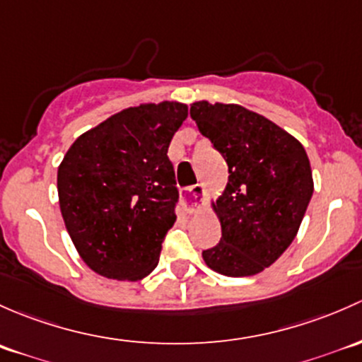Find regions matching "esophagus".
Masks as SVG:
<instances>
[{
  "mask_svg": "<svg viewBox=\"0 0 362 362\" xmlns=\"http://www.w3.org/2000/svg\"><path fill=\"white\" fill-rule=\"evenodd\" d=\"M182 204H185V211L188 214H193V212L199 211L204 204V186H189L185 192V195H182Z\"/></svg>",
  "mask_w": 362,
  "mask_h": 362,
  "instance_id": "34e87169",
  "label": "esophagus"
}]
</instances>
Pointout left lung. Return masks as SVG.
<instances>
[{
	"mask_svg": "<svg viewBox=\"0 0 362 362\" xmlns=\"http://www.w3.org/2000/svg\"><path fill=\"white\" fill-rule=\"evenodd\" d=\"M189 115L228 165L225 192L212 202L221 240L202 252L204 262L226 277L259 274L300 230L314 193L307 151L284 129L238 104L197 100Z\"/></svg>",
	"mask_w": 362,
	"mask_h": 362,
	"instance_id": "1",
	"label": "left lung"
}]
</instances>
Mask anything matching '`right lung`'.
Wrapping results in <instances>:
<instances>
[{
  "mask_svg": "<svg viewBox=\"0 0 362 362\" xmlns=\"http://www.w3.org/2000/svg\"><path fill=\"white\" fill-rule=\"evenodd\" d=\"M186 117L176 100L127 107L81 134L62 158V219L95 274L134 282L158 264L180 197L167 150Z\"/></svg>",
  "mask_w": 362,
  "mask_h": 362,
  "instance_id": "obj_1",
  "label": "right lung"
}]
</instances>
